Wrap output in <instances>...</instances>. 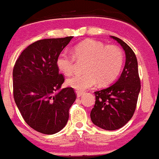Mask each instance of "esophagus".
Returning <instances> with one entry per match:
<instances>
[{"label":"esophagus","instance_id":"1","mask_svg":"<svg viewBox=\"0 0 159 159\" xmlns=\"http://www.w3.org/2000/svg\"><path fill=\"white\" fill-rule=\"evenodd\" d=\"M76 95H77V97H81L83 96V93L80 92V91H76Z\"/></svg>","mask_w":159,"mask_h":159}]
</instances>
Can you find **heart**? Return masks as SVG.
I'll return each instance as SVG.
<instances>
[{
	"mask_svg": "<svg viewBox=\"0 0 159 159\" xmlns=\"http://www.w3.org/2000/svg\"><path fill=\"white\" fill-rule=\"evenodd\" d=\"M72 54L62 51L57 58L56 64L60 71L69 75L75 69V59L86 60L84 65L85 72L74 75L66 80L70 88L80 92L96 86L98 81L100 85L113 82L120 74L124 62L121 49L92 39L75 45Z\"/></svg>",
	"mask_w": 159,
	"mask_h": 159,
	"instance_id": "obj_1",
	"label": "heart"
}]
</instances>
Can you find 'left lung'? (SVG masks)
Returning <instances> with one entry per match:
<instances>
[{
  "label": "left lung",
  "instance_id": "8db88e82",
  "mask_svg": "<svg viewBox=\"0 0 159 159\" xmlns=\"http://www.w3.org/2000/svg\"><path fill=\"white\" fill-rule=\"evenodd\" d=\"M125 53V64L120 78L114 84L95 92L96 103L91 111L95 125L105 130L121 128L132 118L140 93L138 60L133 50L119 38L110 36Z\"/></svg>",
  "mask_w": 159,
  "mask_h": 159
}]
</instances>
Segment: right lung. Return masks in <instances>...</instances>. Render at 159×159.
Returning a JSON list of instances; mask_svg holds the SVG:
<instances>
[{"instance_id":"1","label":"right lung","mask_w":159,"mask_h":159,"mask_svg":"<svg viewBox=\"0 0 159 159\" xmlns=\"http://www.w3.org/2000/svg\"><path fill=\"white\" fill-rule=\"evenodd\" d=\"M73 39H47L32 43L21 52L13 70V97L21 116L31 128L44 134L63 129L69 108L76 99L64 82L56 61Z\"/></svg>"}]
</instances>
